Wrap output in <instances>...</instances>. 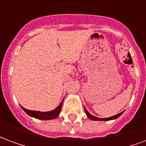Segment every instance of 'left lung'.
Here are the masks:
<instances>
[{"label": "left lung", "instance_id": "8db88e82", "mask_svg": "<svg viewBox=\"0 0 146 146\" xmlns=\"http://www.w3.org/2000/svg\"><path fill=\"white\" fill-rule=\"evenodd\" d=\"M84 110H85V113L86 114H87V116H88V117L89 119H93V120H110V119H116V118H118L121 114L123 113H119V114H117V115H115V116H111V117H109V118H98V117H96V116H94L93 115H92V114H90V113H88V111L86 110L85 108H84Z\"/></svg>", "mask_w": 146, "mask_h": 146}]
</instances>
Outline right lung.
<instances>
[{"instance_id":"right-lung-1","label":"right lung","mask_w":146,"mask_h":146,"mask_svg":"<svg viewBox=\"0 0 146 146\" xmlns=\"http://www.w3.org/2000/svg\"><path fill=\"white\" fill-rule=\"evenodd\" d=\"M62 101L59 106H58L56 109H54V110L52 111H50V112H39V111H33V110H29L25 109V108H23V110L26 112V113L30 116H33L34 118H36V119H55L56 117L58 116L59 113H60L61 109H62Z\"/></svg>"}]
</instances>
